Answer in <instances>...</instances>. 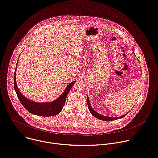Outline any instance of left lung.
<instances>
[{
  "label": "left lung",
  "instance_id": "obj_1",
  "mask_svg": "<svg viewBox=\"0 0 158 158\" xmlns=\"http://www.w3.org/2000/svg\"><path fill=\"white\" fill-rule=\"evenodd\" d=\"M87 104H88V107H89V109L90 112V113L94 116L96 118L100 119V120H105V121H109V120H117V119H118L119 117H106V116H103L101 114H99L98 113L96 112L93 109L92 107H91L90 106V101H89V97H87ZM127 114H125L124 115H122L120 117V118H123Z\"/></svg>",
  "mask_w": 158,
  "mask_h": 158
}]
</instances>
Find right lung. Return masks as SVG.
Returning a JSON list of instances; mask_svg holds the SVG:
<instances>
[{
  "label": "right lung",
  "instance_id": "add662e5",
  "mask_svg": "<svg viewBox=\"0 0 158 158\" xmlns=\"http://www.w3.org/2000/svg\"><path fill=\"white\" fill-rule=\"evenodd\" d=\"M15 68H17V64ZM15 71L14 73V89L17 95V97H18L24 107L27 111L34 115L44 117L54 116L57 115L61 111L63 106H64L66 96L75 81L70 83L67 86L66 89L61 95V96L56 100L49 103H37L28 100L21 94L16 84Z\"/></svg>",
  "mask_w": 158,
  "mask_h": 158
}]
</instances>
